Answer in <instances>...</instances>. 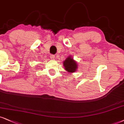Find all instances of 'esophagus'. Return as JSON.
Instances as JSON below:
<instances>
[{
  "label": "esophagus",
  "mask_w": 124,
  "mask_h": 124,
  "mask_svg": "<svg viewBox=\"0 0 124 124\" xmlns=\"http://www.w3.org/2000/svg\"><path fill=\"white\" fill-rule=\"evenodd\" d=\"M50 58L51 59H52V60H54V59H55V56H54V55H53V54H50Z\"/></svg>",
  "instance_id": "1"
}]
</instances>
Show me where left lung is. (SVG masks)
Returning a JSON list of instances; mask_svg holds the SVG:
<instances>
[{
  "instance_id": "8db88e82",
  "label": "left lung",
  "mask_w": 124,
  "mask_h": 124,
  "mask_svg": "<svg viewBox=\"0 0 124 124\" xmlns=\"http://www.w3.org/2000/svg\"><path fill=\"white\" fill-rule=\"evenodd\" d=\"M63 65L64 67L65 70L70 73L75 72L77 71V68H78L77 62L71 56H68L64 61Z\"/></svg>"
}]
</instances>
